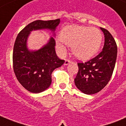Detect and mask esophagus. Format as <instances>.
I'll list each match as a JSON object with an SVG mask.
<instances>
[{
    "label": "esophagus",
    "mask_w": 126,
    "mask_h": 126,
    "mask_svg": "<svg viewBox=\"0 0 126 126\" xmlns=\"http://www.w3.org/2000/svg\"><path fill=\"white\" fill-rule=\"evenodd\" d=\"M71 62V61H70V60H68V59H66L65 61V62H64V65H68V64H69Z\"/></svg>",
    "instance_id": "1"
}]
</instances>
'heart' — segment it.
<instances>
[{"label":"heart","instance_id":"obj_1","mask_svg":"<svg viewBox=\"0 0 126 126\" xmlns=\"http://www.w3.org/2000/svg\"><path fill=\"white\" fill-rule=\"evenodd\" d=\"M60 38L65 44L71 46L72 51L77 57L87 60L94 56L99 51L102 43L103 34L100 30L94 27L68 26L62 30ZM61 41H56V45L60 54L65 55L66 47Z\"/></svg>","mask_w":126,"mask_h":126}]
</instances>
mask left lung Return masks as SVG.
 Listing matches in <instances>:
<instances>
[{
  "label": "left lung",
  "mask_w": 126,
  "mask_h": 126,
  "mask_svg": "<svg viewBox=\"0 0 126 126\" xmlns=\"http://www.w3.org/2000/svg\"><path fill=\"white\" fill-rule=\"evenodd\" d=\"M100 29L105 35L102 51L85 63H78L79 71L74 82L78 89L85 94L101 91L110 80L116 64L118 52L116 41L107 30Z\"/></svg>",
  "instance_id": "1"
}]
</instances>
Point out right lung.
<instances>
[{"instance_id":"1","label":"right lung","mask_w":126,"mask_h":126,"mask_svg":"<svg viewBox=\"0 0 126 126\" xmlns=\"http://www.w3.org/2000/svg\"><path fill=\"white\" fill-rule=\"evenodd\" d=\"M60 19L36 20L28 24L18 34L13 51V67L16 79L26 90L34 93L46 90L51 85V74L64 64L55 51L56 41L51 37L49 42L38 51H29L26 42L31 32L48 29L54 31Z\"/></svg>"}]
</instances>
